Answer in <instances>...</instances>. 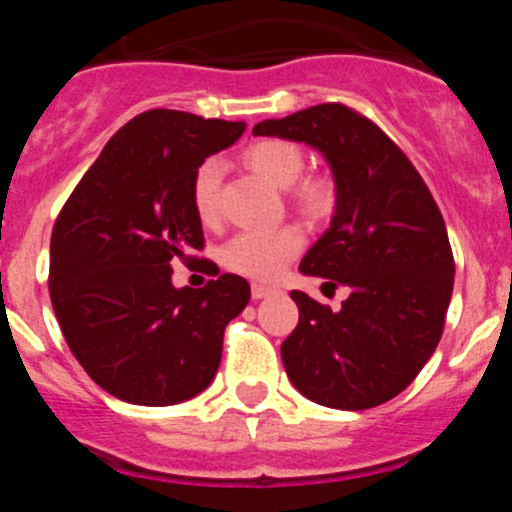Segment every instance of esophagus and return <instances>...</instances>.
Wrapping results in <instances>:
<instances>
[{
    "mask_svg": "<svg viewBox=\"0 0 512 512\" xmlns=\"http://www.w3.org/2000/svg\"><path fill=\"white\" fill-rule=\"evenodd\" d=\"M277 292H279V289H277V287H269V284H261V282H253V284H251L253 300H264V297L277 295Z\"/></svg>",
    "mask_w": 512,
    "mask_h": 512,
    "instance_id": "esophagus-1",
    "label": "esophagus"
}]
</instances>
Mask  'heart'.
I'll return each instance as SVG.
<instances>
[{"instance_id": "1", "label": "heart", "mask_w": 512, "mask_h": 512, "mask_svg": "<svg viewBox=\"0 0 512 512\" xmlns=\"http://www.w3.org/2000/svg\"><path fill=\"white\" fill-rule=\"evenodd\" d=\"M246 164L274 187H292L302 174V151L289 140H259L246 151ZM217 182L220 166L215 161H205L197 169L192 182L194 212L202 223H212L217 217ZM297 202L312 215L328 210L330 184L325 179H305L297 187ZM305 235L297 225H284L274 230H243L233 235L223 246V264L228 269L246 274L253 279H274L284 269L289 259L300 253Z\"/></svg>"}]
</instances>
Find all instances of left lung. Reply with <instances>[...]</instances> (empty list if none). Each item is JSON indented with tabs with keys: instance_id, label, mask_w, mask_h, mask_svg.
<instances>
[{
	"instance_id": "1",
	"label": "left lung",
	"mask_w": 512,
	"mask_h": 512,
	"mask_svg": "<svg viewBox=\"0 0 512 512\" xmlns=\"http://www.w3.org/2000/svg\"><path fill=\"white\" fill-rule=\"evenodd\" d=\"M253 135L315 148L336 184L330 228L300 271L343 284L348 297L333 312L292 292L300 323L282 343L287 377L325 408H377L418 377L441 341L454 289L441 210L408 156L343 104L264 120Z\"/></svg>"
}]
</instances>
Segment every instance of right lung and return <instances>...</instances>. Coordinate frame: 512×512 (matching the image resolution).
Segmentation results:
<instances>
[{"label": "right lung", "mask_w": 512, "mask_h": 512, "mask_svg": "<svg viewBox=\"0 0 512 512\" xmlns=\"http://www.w3.org/2000/svg\"><path fill=\"white\" fill-rule=\"evenodd\" d=\"M246 122L151 110L133 117L76 184L51 235V302L84 372L133 405L192 400L215 379L225 325L251 300L238 274L174 287L205 235L194 174Z\"/></svg>", "instance_id": "right-lung-1"}]
</instances>
